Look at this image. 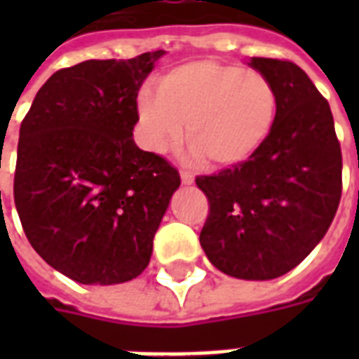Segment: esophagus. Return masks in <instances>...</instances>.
I'll use <instances>...</instances> for the list:
<instances>
[{"label":"esophagus","mask_w":359,"mask_h":359,"mask_svg":"<svg viewBox=\"0 0 359 359\" xmlns=\"http://www.w3.org/2000/svg\"><path fill=\"white\" fill-rule=\"evenodd\" d=\"M180 180H182V184H191L194 182V175L190 171H180Z\"/></svg>","instance_id":"esophagus-1"}]
</instances>
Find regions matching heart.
<instances>
[{
	"mask_svg": "<svg viewBox=\"0 0 359 359\" xmlns=\"http://www.w3.org/2000/svg\"><path fill=\"white\" fill-rule=\"evenodd\" d=\"M279 97L259 70L216 59L177 65L156 80V93L137 95V117L149 149L165 151L182 135L210 168H235L272 134Z\"/></svg>",
	"mask_w": 359,
	"mask_h": 359,
	"instance_id": "1",
	"label": "heart"
}]
</instances>
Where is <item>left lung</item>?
Listing matches in <instances>:
<instances>
[{
    "mask_svg": "<svg viewBox=\"0 0 359 359\" xmlns=\"http://www.w3.org/2000/svg\"><path fill=\"white\" fill-rule=\"evenodd\" d=\"M250 65L278 89V117L255 156L196 179L208 199L199 242L224 273L264 281L298 266L326 235L341 201L343 156L328 100L298 65Z\"/></svg>",
    "mask_w": 359,
    "mask_h": 359,
    "instance_id": "8db88e82",
    "label": "left lung"
}]
</instances>
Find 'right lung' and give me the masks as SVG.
Here are the masks:
<instances>
[{
    "instance_id": "obj_1",
    "label": "right lung",
    "mask_w": 359,
    "mask_h": 359,
    "mask_svg": "<svg viewBox=\"0 0 359 359\" xmlns=\"http://www.w3.org/2000/svg\"><path fill=\"white\" fill-rule=\"evenodd\" d=\"M163 50L57 70L22 121L14 205L33 250L83 285L137 278L179 171L141 151L137 93Z\"/></svg>"
}]
</instances>
